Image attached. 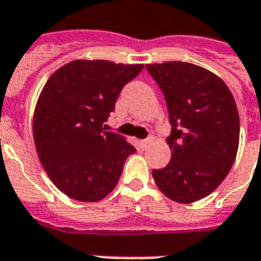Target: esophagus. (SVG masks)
<instances>
[{
    "instance_id": "esophagus-1",
    "label": "esophagus",
    "mask_w": 261,
    "mask_h": 261,
    "mask_svg": "<svg viewBox=\"0 0 261 261\" xmlns=\"http://www.w3.org/2000/svg\"><path fill=\"white\" fill-rule=\"evenodd\" d=\"M152 138H151V137H149V138H147V140H142L141 142H140V144H141V147L142 148H147V147H149V145H151V144H152Z\"/></svg>"
}]
</instances>
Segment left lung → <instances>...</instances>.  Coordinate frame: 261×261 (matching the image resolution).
<instances>
[{
    "label": "left lung",
    "mask_w": 261,
    "mask_h": 261,
    "mask_svg": "<svg viewBox=\"0 0 261 261\" xmlns=\"http://www.w3.org/2000/svg\"><path fill=\"white\" fill-rule=\"evenodd\" d=\"M168 105L170 162L153 169L156 186L170 200L189 204L217 189L229 173L239 147V113L224 81L183 61L147 64Z\"/></svg>",
    "instance_id": "1"
}]
</instances>
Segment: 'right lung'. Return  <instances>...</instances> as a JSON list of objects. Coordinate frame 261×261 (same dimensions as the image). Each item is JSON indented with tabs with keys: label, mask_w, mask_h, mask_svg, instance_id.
<instances>
[{
	"label": "right lung",
	"mask_w": 261,
	"mask_h": 261,
	"mask_svg": "<svg viewBox=\"0 0 261 261\" xmlns=\"http://www.w3.org/2000/svg\"><path fill=\"white\" fill-rule=\"evenodd\" d=\"M142 64L75 60L54 72L37 99L33 138L46 173L74 200L99 201L117 186L136 148L105 131L123 86Z\"/></svg>",
	"instance_id": "add662e5"
}]
</instances>
